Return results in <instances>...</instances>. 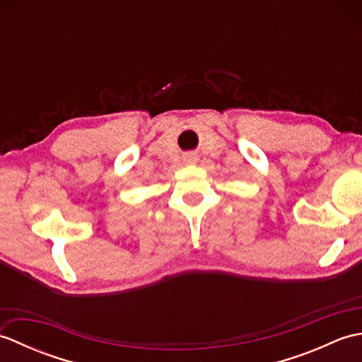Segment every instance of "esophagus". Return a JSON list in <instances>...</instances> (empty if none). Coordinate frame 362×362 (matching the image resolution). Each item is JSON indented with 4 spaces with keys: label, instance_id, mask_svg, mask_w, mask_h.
I'll list each match as a JSON object with an SVG mask.
<instances>
[{
    "label": "esophagus",
    "instance_id": "obj_1",
    "mask_svg": "<svg viewBox=\"0 0 362 362\" xmlns=\"http://www.w3.org/2000/svg\"><path fill=\"white\" fill-rule=\"evenodd\" d=\"M187 158H188V161H194V160H196V157H194V156H188Z\"/></svg>",
    "mask_w": 362,
    "mask_h": 362
}]
</instances>
